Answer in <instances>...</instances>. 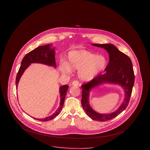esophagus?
Returning a JSON list of instances; mask_svg holds the SVG:
<instances>
[{
    "instance_id": "esophagus-1",
    "label": "esophagus",
    "mask_w": 150,
    "mask_h": 150,
    "mask_svg": "<svg viewBox=\"0 0 150 150\" xmlns=\"http://www.w3.org/2000/svg\"><path fill=\"white\" fill-rule=\"evenodd\" d=\"M79 81H77V80H75V81H74L73 83H72V85L74 86H78L79 85Z\"/></svg>"
}]
</instances>
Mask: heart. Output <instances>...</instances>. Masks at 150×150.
Returning <instances> with one entry per match:
<instances>
[{"label": "heart", "instance_id": "1", "mask_svg": "<svg viewBox=\"0 0 150 150\" xmlns=\"http://www.w3.org/2000/svg\"><path fill=\"white\" fill-rule=\"evenodd\" d=\"M68 64L70 69L80 70V77L84 81H90L96 77L106 67L107 60L105 57L97 56L89 51H74L68 55ZM67 65H62L64 73H67L70 69Z\"/></svg>", "mask_w": 150, "mask_h": 150}]
</instances>
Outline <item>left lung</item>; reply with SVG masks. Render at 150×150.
<instances>
[{
  "instance_id": "8db88e82",
  "label": "left lung",
  "mask_w": 150,
  "mask_h": 150,
  "mask_svg": "<svg viewBox=\"0 0 150 150\" xmlns=\"http://www.w3.org/2000/svg\"><path fill=\"white\" fill-rule=\"evenodd\" d=\"M105 48L109 54V62L103 74H99L85 84H83L81 105L86 114L93 120L103 122L110 120L121 113L128 105L134 83V74L132 61L128 55L118 50L111 44H92ZM118 83L125 90L126 98L115 112L110 114H99L95 112L88 104V92L92 87L103 83Z\"/></svg>"
}]
</instances>
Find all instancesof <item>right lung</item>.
<instances>
[{
	"instance_id": "1",
	"label": "right lung",
	"mask_w": 150,
	"mask_h": 150,
	"mask_svg": "<svg viewBox=\"0 0 150 150\" xmlns=\"http://www.w3.org/2000/svg\"><path fill=\"white\" fill-rule=\"evenodd\" d=\"M52 44H47L44 46H39L35 50L28 53L23 58L21 64L18 71L16 77V84L17 88L19 80L21 77L22 74L26 70V69L32 63H40L56 67L55 59V50L54 48H51ZM69 86L67 85L61 86L59 88L61 103L59 108L57 111L51 115L43 119H36L41 121H47L51 120L56 117L61 111V110L64 104V99L66 97V92L68 89Z\"/></svg>"
}]
</instances>
